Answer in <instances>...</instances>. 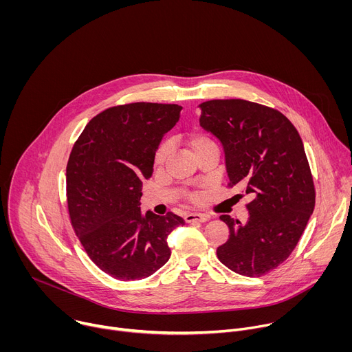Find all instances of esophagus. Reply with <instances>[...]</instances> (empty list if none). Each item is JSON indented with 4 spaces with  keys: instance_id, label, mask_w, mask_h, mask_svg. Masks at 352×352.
I'll use <instances>...</instances> for the list:
<instances>
[{
    "instance_id": "1",
    "label": "esophagus",
    "mask_w": 352,
    "mask_h": 352,
    "mask_svg": "<svg viewBox=\"0 0 352 352\" xmlns=\"http://www.w3.org/2000/svg\"><path fill=\"white\" fill-rule=\"evenodd\" d=\"M184 219H185L186 223H195V221L196 223H205V221L209 220V216L208 214H199V213H189Z\"/></svg>"
}]
</instances>
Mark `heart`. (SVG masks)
<instances>
[{
	"label": "heart",
	"mask_w": 352,
	"mask_h": 352,
	"mask_svg": "<svg viewBox=\"0 0 352 352\" xmlns=\"http://www.w3.org/2000/svg\"><path fill=\"white\" fill-rule=\"evenodd\" d=\"M186 144L189 146V148L192 150L193 155L199 153L200 150H204V148L216 146L213 139L210 136H208L206 133H204V132H190L188 135V138H186ZM168 152H170L168 144H166V143L162 144L157 148V152L155 155V160H153L155 168H162L166 164V162L168 159ZM190 199L193 200V202H199V196L197 195H193Z\"/></svg>",
	"instance_id": "heart-1"
}]
</instances>
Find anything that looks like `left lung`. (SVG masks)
<instances>
[{
    "label": "left lung",
    "mask_w": 352,
    "mask_h": 352,
    "mask_svg": "<svg viewBox=\"0 0 352 352\" xmlns=\"http://www.w3.org/2000/svg\"><path fill=\"white\" fill-rule=\"evenodd\" d=\"M200 126L223 144L228 186L252 202L245 224L220 216L230 238L217 248L230 270L261 277L288 259L315 209V185L302 139L280 111L241 98L210 100Z\"/></svg>",
    "instance_id": "obj_1"
}]
</instances>
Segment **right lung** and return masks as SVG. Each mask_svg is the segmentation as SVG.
I'll return each mask as SVG.
<instances>
[{
    "mask_svg": "<svg viewBox=\"0 0 352 352\" xmlns=\"http://www.w3.org/2000/svg\"><path fill=\"white\" fill-rule=\"evenodd\" d=\"M178 104L116 106L89 121L67 164L71 224L87 256L121 281L142 280L170 259L167 236L185 221L140 213L142 182L153 174L163 136L178 122Z\"/></svg>",
    "mask_w": 352,
    "mask_h": 352,
    "instance_id": "obj_1",
    "label": "right lung"
}]
</instances>
